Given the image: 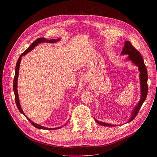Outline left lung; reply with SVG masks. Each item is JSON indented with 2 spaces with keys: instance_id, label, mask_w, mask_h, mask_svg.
Segmentation results:
<instances>
[{
  "instance_id": "1",
  "label": "left lung",
  "mask_w": 157,
  "mask_h": 157,
  "mask_svg": "<svg viewBox=\"0 0 157 157\" xmlns=\"http://www.w3.org/2000/svg\"><path fill=\"white\" fill-rule=\"evenodd\" d=\"M122 55H127L128 56L127 58V60L130 61L133 64L136 65L138 67V69L140 71V100L137 104V105L133 108L132 113L131 114L130 117L127 123L131 122L133 119L135 118L139 111L142 107L143 103L146 99L147 93H148V85H147V80H148V75H147V70L146 68V66L145 65L144 59L141 56L140 52L137 51L135 48H134L132 44L128 41H125V45L122 49L121 52ZM96 122L99 124V125L106 126V127H115L117 126L116 125L110 124L105 122H102L96 120L94 118Z\"/></svg>"
}]
</instances>
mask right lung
Returning a JSON list of instances; mask_svg holds the SVG:
<instances>
[{
	"label": "right lung",
	"mask_w": 157,
	"mask_h": 157,
	"mask_svg": "<svg viewBox=\"0 0 157 157\" xmlns=\"http://www.w3.org/2000/svg\"><path fill=\"white\" fill-rule=\"evenodd\" d=\"M60 40V38H58V39H52V40H47L44 38H39L38 39H36L34 42H33L32 43L31 45L23 53H22L17 62L16 64V66H15V77H14V79H13V92L15 94V103L17 105V108L18 109V110L20 112V113H21L24 116H25L26 117V118L30 121V122L32 124V125H33L35 127L39 128V129H43V130H55V129H58L61 128L62 127H58L56 128H48V127H44L43 126H41L40 125H38L35 122H33V121H32L24 113L23 110H22L21 105L20 104V102H19V98H18V91H17V81H18V71H19V68H20V64L21 62V57L23 56H25L27 53H28L29 52H31L33 48H35V47H36L38 44L41 43H44V42H46V43H56L58 41Z\"/></svg>",
	"instance_id": "right-lung-1"
}]
</instances>
